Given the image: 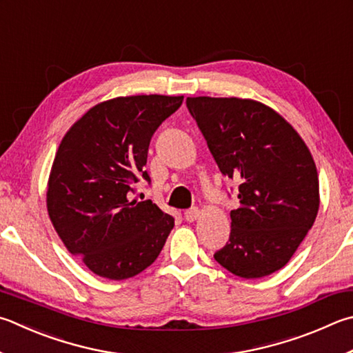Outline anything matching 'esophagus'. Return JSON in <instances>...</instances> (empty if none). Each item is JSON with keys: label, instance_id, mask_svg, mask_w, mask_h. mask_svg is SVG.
<instances>
[{"label": "esophagus", "instance_id": "obj_1", "mask_svg": "<svg viewBox=\"0 0 353 353\" xmlns=\"http://www.w3.org/2000/svg\"><path fill=\"white\" fill-rule=\"evenodd\" d=\"M183 216H185V221L194 222L196 219H199V216H201V210H199V208H190V210L185 211Z\"/></svg>", "mask_w": 353, "mask_h": 353}]
</instances>
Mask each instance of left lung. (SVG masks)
<instances>
[{"instance_id": "left-lung-1", "label": "left lung", "mask_w": 353, "mask_h": 353, "mask_svg": "<svg viewBox=\"0 0 353 353\" xmlns=\"http://www.w3.org/2000/svg\"><path fill=\"white\" fill-rule=\"evenodd\" d=\"M223 176L239 181V208L214 259L239 278L283 268L309 233L319 208L316 165L293 126L261 101L188 97Z\"/></svg>"}]
</instances>
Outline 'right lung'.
I'll list each match as a JSON object with an SVG mask.
<instances>
[{
    "label": "right lung",
    "instance_id": "1",
    "mask_svg": "<svg viewBox=\"0 0 353 353\" xmlns=\"http://www.w3.org/2000/svg\"><path fill=\"white\" fill-rule=\"evenodd\" d=\"M182 95H130L92 106L69 128L49 174L50 222L69 253L101 278L121 281L157 259L174 219L151 201H130L152 134Z\"/></svg>",
    "mask_w": 353,
    "mask_h": 353
}]
</instances>
